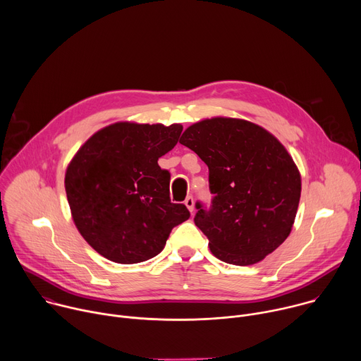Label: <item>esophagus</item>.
Segmentation results:
<instances>
[{
    "label": "esophagus",
    "mask_w": 361,
    "mask_h": 361,
    "mask_svg": "<svg viewBox=\"0 0 361 361\" xmlns=\"http://www.w3.org/2000/svg\"><path fill=\"white\" fill-rule=\"evenodd\" d=\"M184 204H185V207L190 210V213L194 212V198H192L191 195H188V197L184 200Z\"/></svg>",
    "instance_id": "34e87169"
}]
</instances>
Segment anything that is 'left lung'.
Masks as SVG:
<instances>
[{
	"instance_id": "1",
	"label": "left lung",
	"mask_w": 361,
	"mask_h": 361,
	"mask_svg": "<svg viewBox=\"0 0 361 361\" xmlns=\"http://www.w3.org/2000/svg\"><path fill=\"white\" fill-rule=\"evenodd\" d=\"M180 142L209 167L212 205L195 202L194 223L219 260L251 266L284 243L301 177L273 134L245 120L216 117L190 126Z\"/></svg>"
}]
</instances>
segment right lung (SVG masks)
<instances>
[{
  "label": "right lung",
  "instance_id": "add662e5",
  "mask_svg": "<svg viewBox=\"0 0 361 361\" xmlns=\"http://www.w3.org/2000/svg\"><path fill=\"white\" fill-rule=\"evenodd\" d=\"M183 126L116 123L77 151L66 173L73 220L84 240L120 264L152 259L171 230L188 220L170 200V173L159 166Z\"/></svg>",
  "mask_w": 361,
  "mask_h": 361
}]
</instances>
